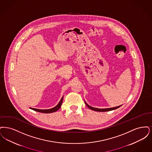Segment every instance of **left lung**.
Listing matches in <instances>:
<instances>
[{"label":"left lung","mask_w":152,"mask_h":152,"mask_svg":"<svg viewBox=\"0 0 152 152\" xmlns=\"http://www.w3.org/2000/svg\"><path fill=\"white\" fill-rule=\"evenodd\" d=\"M85 102V104H86V106H87L90 109L92 110L93 111H98V112H106V111H112V110H116L117 108H119L120 106H118V107H113V108H104V109H101V108H94L93 107H91V106H89L88 104H87Z\"/></svg>","instance_id":"obj_1"}]
</instances>
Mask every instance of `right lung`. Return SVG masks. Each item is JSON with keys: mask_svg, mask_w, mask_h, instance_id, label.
Listing matches in <instances>:
<instances>
[{"mask_svg": "<svg viewBox=\"0 0 152 152\" xmlns=\"http://www.w3.org/2000/svg\"><path fill=\"white\" fill-rule=\"evenodd\" d=\"M63 98L64 97L62 96V98L61 99V100L59 101L58 104L54 107V108H52L51 109H48V110H40V109H36V108H30L31 109L35 111H37V112H41V113H52V112H56L57 111H58L60 108L61 104L62 103V101H63Z\"/></svg>", "mask_w": 152, "mask_h": 152, "instance_id": "right-lung-1", "label": "right lung"}]
</instances>
